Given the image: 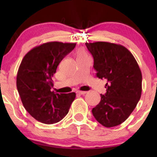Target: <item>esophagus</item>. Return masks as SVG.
Returning a JSON list of instances; mask_svg holds the SVG:
<instances>
[{
	"label": "esophagus",
	"mask_w": 157,
	"mask_h": 157,
	"mask_svg": "<svg viewBox=\"0 0 157 157\" xmlns=\"http://www.w3.org/2000/svg\"><path fill=\"white\" fill-rule=\"evenodd\" d=\"M77 93L79 95H84V94H86V91H77Z\"/></svg>",
	"instance_id": "34e87169"
}]
</instances>
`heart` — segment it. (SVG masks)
I'll return each instance as SVG.
<instances>
[{
    "mask_svg": "<svg viewBox=\"0 0 157 157\" xmlns=\"http://www.w3.org/2000/svg\"><path fill=\"white\" fill-rule=\"evenodd\" d=\"M83 56H86V55L85 54V52H83V51L80 50V51H78V52H77V58H79V57H83Z\"/></svg>",
    "mask_w": 157,
    "mask_h": 157,
    "instance_id": "obj_1",
    "label": "heart"
}]
</instances>
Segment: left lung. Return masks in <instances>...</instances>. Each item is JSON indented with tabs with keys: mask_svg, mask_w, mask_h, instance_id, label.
Returning <instances> with one entry per match:
<instances>
[{
	"mask_svg": "<svg viewBox=\"0 0 157 157\" xmlns=\"http://www.w3.org/2000/svg\"><path fill=\"white\" fill-rule=\"evenodd\" d=\"M96 76L106 81V93L93 109L96 121L106 128L121 124L140 100L142 74L132 54L123 45L106 42L86 43Z\"/></svg>",
	"mask_w": 157,
	"mask_h": 157,
	"instance_id": "1",
	"label": "left lung"
}]
</instances>
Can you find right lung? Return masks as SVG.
<instances>
[{"instance_id":"1","label":"right lung","mask_w":157,"mask_h":157,"mask_svg":"<svg viewBox=\"0 0 157 157\" xmlns=\"http://www.w3.org/2000/svg\"><path fill=\"white\" fill-rule=\"evenodd\" d=\"M76 43L50 42L36 46L23 58L17 76L22 103L32 117L44 124H55L69 112L75 93H55L52 77L59 63Z\"/></svg>"}]
</instances>
